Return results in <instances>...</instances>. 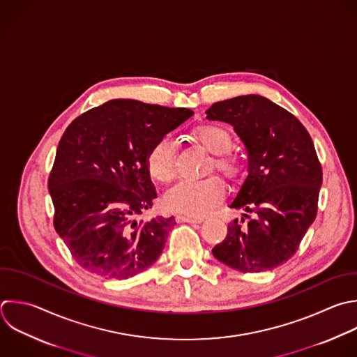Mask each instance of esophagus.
<instances>
[{
	"mask_svg": "<svg viewBox=\"0 0 357 357\" xmlns=\"http://www.w3.org/2000/svg\"><path fill=\"white\" fill-rule=\"evenodd\" d=\"M176 220H177L178 223H181V222H187V223H201V222H202V219H199V218H191V216H183V215L176 216Z\"/></svg>",
	"mask_w": 357,
	"mask_h": 357,
	"instance_id": "34e87169",
	"label": "esophagus"
}]
</instances>
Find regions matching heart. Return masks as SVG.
Masks as SVG:
<instances>
[{"mask_svg":"<svg viewBox=\"0 0 357 357\" xmlns=\"http://www.w3.org/2000/svg\"><path fill=\"white\" fill-rule=\"evenodd\" d=\"M191 139L209 155H213L211 169L223 174L229 181L236 183L243 176L241 162L227 153L233 141L230 134L215 124L197 127ZM146 167L152 178L159 183H169L177 173V146L170 137L158 139L146 155ZM226 190L223 183L211 177L202 181H183L172 187L163 197V205L169 212L187 216H205L215 211L225 199Z\"/></svg>","mask_w":357,"mask_h":357,"instance_id":"heart-1","label":"heart"}]
</instances>
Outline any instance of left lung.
Wrapping results in <instances>:
<instances>
[{
  "mask_svg": "<svg viewBox=\"0 0 357 357\" xmlns=\"http://www.w3.org/2000/svg\"><path fill=\"white\" fill-rule=\"evenodd\" d=\"M206 119L230 124L248 158V176L230 204L243 218L212 254L240 272L273 269L294 255L317 215L322 170L312 139L293 114L259 95L213 103Z\"/></svg>",
  "mask_w": 357,
  "mask_h": 357,
  "instance_id": "left-lung-1",
  "label": "left lung"
}]
</instances>
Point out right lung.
<instances>
[{"label":"right lung","instance_id":"1","mask_svg":"<svg viewBox=\"0 0 357 357\" xmlns=\"http://www.w3.org/2000/svg\"><path fill=\"white\" fill-rule=\"evenodd\" d=\"M194 114L114 99L75 119L63 134L49 177L54 227L86 271L128 279L162 254L174 218L138 222L156 190L146 167L151 146Z\"/></svg>","mask_w":357,"mask_h":357}]
</instances>
